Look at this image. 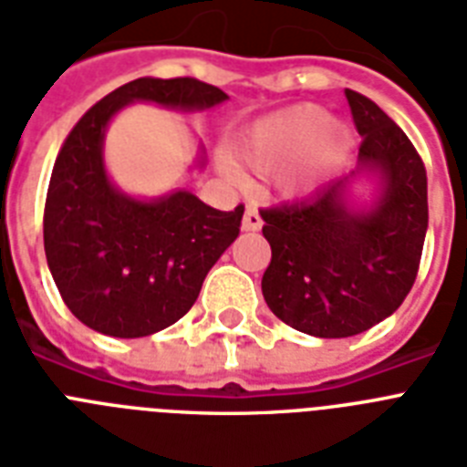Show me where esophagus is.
<instances>
[{
  "instance_id": "esophagus-1",
  "label": "esophagus",
  "mask_w": 467,
  "mask_h": 467,
  "mask_svg": "<svg viewBox=\"0 0 467 467\" xmlns=\"http://www.w3.org/2000/svg\"><path fill=\"white\" fill-rule=\"evenodd\" d=\"M261 225H264V221H261L259 206H256V203H249V206H246L244 223H242V227H244L246 233H256V230H261Z\"/></svg>"
}]
</instances>
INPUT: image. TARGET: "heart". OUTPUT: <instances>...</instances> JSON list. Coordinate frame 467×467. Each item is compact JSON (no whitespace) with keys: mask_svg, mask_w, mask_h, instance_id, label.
Instances as JSON below:
<instances>
[{"mask_svg":"<svg viewBox=\"0 0 467 467\" xmlns=\"http://www.w3.org/2000/svg\"><path fill=\"white\" fill-rule=\"evenodd\" d=\"M350 148V134L314 105L283 109L254 124L237 143V155L256 170H273L297 158L283 177L287 192L312 187L326 170L338 165Z\"/></svg>","mask_w":467,"mask_h":467,"instance_id":"heart-1","label":"heart"}]
</instances>
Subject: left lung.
Masks as SVG:
<instances>
[{"label":"left lung","mask_w":467,"mask_h":467,"mask_svg":"<svg viewBox=\"0 0 467 467\" xmlns=\"http://www.w3.org/2000/svg\"><path fill=\"white\" fill-rule=\"evenodd\" d=\"M345 98L362 136L359 168L384 177L377 208H348V177L312 199L261 208L271 244L264 299L280 321L317 338L358 336L403 305L418 278L430 223L418 148L377 102L350 88Z\"/></svg>","instance_id":"8db88e82"}]
</instances>
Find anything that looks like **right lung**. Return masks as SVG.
Instances as JSON below:
<instances>
[{"mask_svg": "<svg viewBox=\"0 0 467 467\" xmlns=\"http://www.w3.org/2000/svg\"><path fill=\"white\" fill-rule=\"evenodd\" d=\"M225 93L192 76L136 78L96 102L57 155L45 199V256L76 319L115 338H141L180 321L203 278L237 240L244 206L218 211L189 192L134 201L102 168L109 117L131 100L213 108Z\"/></svg>", "mask_w": 467, "mask_h": 467, "instance_id": "obj_1", "label": "right lung"}]
</instances>
